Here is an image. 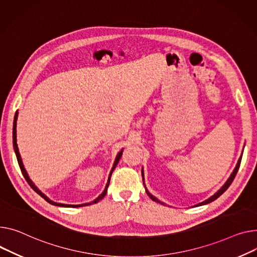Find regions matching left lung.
<instances>
[{
    "label": "left lung",
    "instance_id": "obj_1",
    "mask_svg": "<svg viewBox=\"0 0 257 257\" xmlns=\"http://www.w3.org/2000/svg\"><path fill=\"white\" fill-rule=\"evenodd\" d=\"M242 156H243V152H242V154H241V157L238 158V160H237V163H236V165H235V167H234V169L232 170V173H231V175L229 176V178L227 179V181L224 183V185L222 186L220 189L215 193V194H213L211 197H209L208 199H206V200H203L202 202H199V203H197V204H195V206H193V207H199V206H203V204H207V203H210V202H212V201H214L215 199H217L222 193H224L225 191H226V189L227 188L230 186V184L232 183V181H233V179H234V177H235V175H236V173H237V170H238V167H240V164H241V160H242ZM142 176H143V181H144V186H145V188H146V192H147V194L149 195V197L152 199V200H154V201H156V202H159V203H161V204H165V203H163L162 201H160L158 198H156L155 196L154 195H152L150 192H149V190L147 189V187H146V184H145V178H144V168H142Z\"/></svg>",
    "mask_w": 257,
    "mask_h": 257
}]
</instances>
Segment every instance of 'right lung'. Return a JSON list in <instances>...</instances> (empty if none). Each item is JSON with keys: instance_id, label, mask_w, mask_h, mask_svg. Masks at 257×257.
I'll return each instance as SVG.
<instances>
[{"instance_id": "1", "label": "right lung", "mask_w": 257, "mask_h": 257, "mask_svg": "<svg viewBox=\"0 0 257 257\" xmlns=\"http://www.w3.org/2000/svg\"><path fill=\"white\" fill-rule=\"evenodd\" d=\"M17 117H19V110L16 111V113H15V115H14V121H13V148H14V152H15V155H16V158H17V162H19V165H20L21 170H22V173H23V176L25 177V179L27 180V182H28L29 185L32 187V189H33L34 191H35L36 193H38L41 197H43V198H44L47 202H49L50 204H54V206H58V207H65V208H78V207L89 206V204H93V203L98 202L99 200H101L102 198H103V197L106 195L107 188H108V185H109V182H110L111 174H112V172H113V169L115 168V166H116V164H117L119 158H121V156H122L123 149L116 154L114 162H113V164H112V167H111V169H110V173H109V175H108L107 183H106V185H105L104 190H103V192H102L98 197H96L94 200H92V201H90V202H85V203H81V204H67V203L56 202V201L50 200L44 193H42V192L38 189L37 186H36L35 184H34L33 181L30 179V177H29V175H28V173H27V170H26V168H25V166H24V163H23V160H22V157H21V154H20V151H19V147H17V143H16V142H17V140H16V124H17Z\"/></svg>"}]
</instances>
